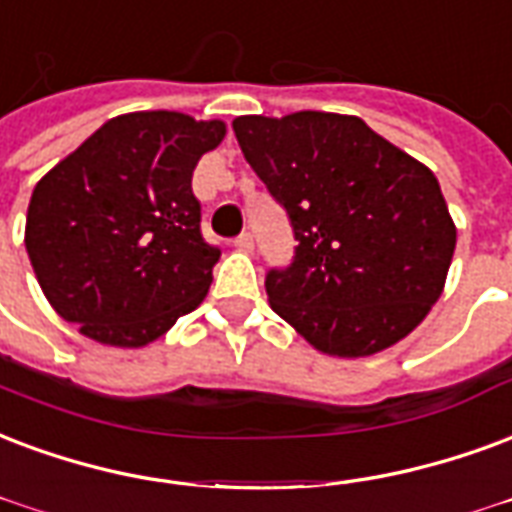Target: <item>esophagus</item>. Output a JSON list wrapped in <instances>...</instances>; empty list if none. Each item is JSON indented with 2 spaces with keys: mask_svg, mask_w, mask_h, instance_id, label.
Returning a JSON list of instances; mask_svg holds the SVG:
<instances>
[{
  "mask_svg": "<svg viewBox=\"0 0 512 512\" xmlns=\"http://www.w3.org/2000/svg\"><path fill=\"white\" fill-rule=\"evenodd\" d=\"M236 249H241V252H252V249H255V238H252V233H241V236L236 238Z\"/></svg>",
  "mask_w": 512,
  "mask_h": 512,
  "instance_id": "obj_1",
  "label": "esophagus"
}]
</instances>
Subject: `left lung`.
I'll return each instance as SVG.
<instances>
[{"label":"left lung","instance_id":"obj_1","mask_svg":"<svg viewBox=\"0 0 512 512\" xmlns=\"http://www.w3.org/2000/svg\"><path fill=\"white\" fill-rule=\"evenodd\" d=\"M238 146L290 214L295 260L268 304L333 358L410 336L445 290L456 225L437 176L358 116H238Z\"/></svg>","mask_w":512,"mask_h":512}]
</instances>
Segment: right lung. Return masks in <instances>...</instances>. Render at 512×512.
I'll return each mask as SVG.
<instances>
[{
    "label": "right lung",
    "mask_w": 512,
    "mask_h": 512,
    "mask_svg": "<svg viewBox=\"0 0 512 512\" xmlns=\"http://www.w3.org/2000/svg\"><path fill=\"white\" fill-rule=\"evenodd\" d=\"M225 132L179 111L121 113L37 181L26 252L86 339L138 350L206 298L219 249L200 236L192 170Z\"/></svg>",
    "instance_id": "obj_1"
}]
</instances>
